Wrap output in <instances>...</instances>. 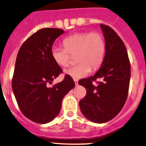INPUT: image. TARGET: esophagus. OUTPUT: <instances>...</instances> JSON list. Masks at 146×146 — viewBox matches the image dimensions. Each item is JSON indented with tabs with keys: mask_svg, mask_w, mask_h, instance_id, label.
I'll list each match as a JSON object with an SVG mask.
<instances>
[{
	"mask_svg": "<svg viewBox=\"0 0 146 146\" xmlns=\"http://www.w3.org/2000/svg\"><path fill=\"white\" fill-rule=\"evenodd\" d=\"M74 82H75V84H76V86L78 85V80H74Z\"/></svg>",
	"mask_w": 146,
	"mask_h": 146,
	"instance_id": "obj_1",
	"label": "esophagus"
}]
</instances>
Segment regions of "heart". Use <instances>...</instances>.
Listing matches in <instances>:
<instances>
[{
	"label": "heart",
	"mask_w": 146,
	"mask_h": 146,
	"mask_svg": "<svg viewBox=\"0 0 146 146\" xmlns=\"http://www.w3.org/2000/svg\"><path fill=\"white\" fill-rule=\"evenodd\" d=\"M64 48L54 47L51 49V57L61 67L69 65L70 55L76 54L78 64L66 70L65 73L74 80L87 76L91 68L96 69L103 61L105 54L104 38L98 33H76L66 37L62 41Z\"/></svg>",
	"instance_id": "obj_1"
}]
</instances>
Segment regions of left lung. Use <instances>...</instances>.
Returning <instances> with one entry per match:
<instances>
[{
  "instance_id": "1",
  "label": "left lung",
  "mask_w": 146,
  "mask_h": 146,
  "mask_svg": "<svg viewBox=\"0 0 146 146\" xmlns=\"http://www.w3.org/2000/svg\"><path fill=\"white\" fill-rule=\"evenodd\" d=\"M105 42V55L95 75L82 79L78 84L86 90L79 102L82 114L89 121L104 123L113 118L125 103L129 90L131 68L124 43L116 32L100 24ZM101 79L98 85L93 81Z\"/></svg>"
}]
</instances>
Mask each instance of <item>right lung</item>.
<instances>
[{"mask_svg": "<svg viewBox=\"0 0 146 146\" xmlns=\"http://www.w3.org/2000/svg\"><path fill=\"white\" fill-rule=\"evenodd\" d=\"M64 33L58 28H43L30 36L19 49L12 90L21 111L28 119L48 123L60 113L64 97L76 84L70 76L48 87L62 70L51 57L54 41Z\"/></svg>", "mask_w": 146, "mask_h": 146, "instance_id": "add662e5", "label": "right lung"}]
</instances>
